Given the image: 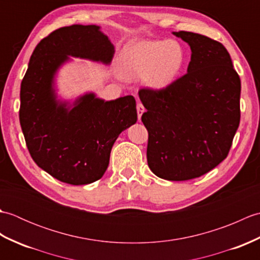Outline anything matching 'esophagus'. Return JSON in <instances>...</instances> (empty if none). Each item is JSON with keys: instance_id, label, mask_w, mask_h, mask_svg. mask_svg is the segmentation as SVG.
Here are the masks:
<instances>
[{"instance_id": "1", "label": "esophagus", "mask_w": 260, "mask_h": 260, "mask_svg": "<svg viewBox=\"0 0 260 260\" xmlns=\"http://www.w3.org/2000/svg\"><path fill=\"white\" fill-rule=\"evenodd\" d=\"M136 109H137V116H139V120H141V117H142L143 113L145 112V108H144V106H143L142 103H137Z\"/></svg>"}]
</instances>
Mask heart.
Here are the masks:
<instances>
[{"instance_id":"heart-1","label":"heart","mask_w":260,"mask_h":260,"mask_svg":"<svg viewBox=\"0 0 260 260\" xmlns=\"http://www.w3.org/2000/svg\"><path fill=\"white\" fill-rule=\"evenodd\" d=\"M185 62V52L176 40L141 41L127 47L120 61L126 79L144 77L152 89H164L178 79Z\"/></svg>"}]
</instances>
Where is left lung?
<instances>
[{"instance_id": "obj_1", "label": "left lung", "mask_w": 260, "mask_h": 260, "mask_svg": "<svg viewBox=\"0 0 260 260\" xmlns=\"http://www.w3.org/2000/svg\"><path fill=\"white\" fill-rule=\"evenodd\" d=\"M191 48L187 73L164 89L142 88L147 164L158 178L186 181L227 157L240 121V78L222 43L179 31Z\"/></svg>"}]
</instances>
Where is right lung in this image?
I'll use <instances>...</instances> for the list:
<instances>
[{
	"mask_svg": "<svg viewBox=\"0 0 260 260\" xmlns=\"http://www.w3.org/2000/svg\"><path fill=\"white\" fill-rule=\"evenodd\" d=\"M98 25L63 26L33 50L21 82L20 124L33 161L64 183L89 184L104 175L118 135L136 123V102H105L95 93L73 106L57 101L53 78L68 56L110 63L114 46Z\"/></svg>",
	"mask_w": 260,
	"mask_h": 260,
	"instance_id": "right-lung-1",
	"label": "right lung"
}]
</instances>
